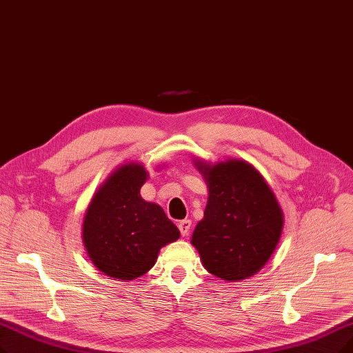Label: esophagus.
<instances>
[{"instance_id":"1","label":"esophagus","mask_w":353,"mask_h":353,"mask_svg":"<svg viewBox=\"0 0 353 353\" xmlns=\"http://www.w3.org/2000/svg\"><path fill=\"white\" fill-rule=\"evenodd\" d=\"M190 228H192V221L185 219V221H180L179 222V229H180V234L183 236H188L190 232Z\"/></svg>"}]
</instances>
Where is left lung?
<instances>
[{"label":"left lung","mask_w":353,"mask_h":353,"mask_svg":"<svg viewBox=\"0 0 353 353\" xmlns=\"http://www.w3.org/2000/svg\"><path fill=\"white\" fill-rule=\"evenodd\" d=\"M209 189L203 219L192 243L203 267L225 281L252 277L283 232V210L264 177L243 160L194 163Z\"/></svg>","instance_id":"1"}]
</instances>
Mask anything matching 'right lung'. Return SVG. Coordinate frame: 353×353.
<instances>
[{"instance_id": "add662e5", "label": "right lung", "mask_w": 353, "mask_h": 353, "mask_svg": "<svg viewBox=\"0 0 353 353\" xmlns=\"http://www.w3.org/2000/svg\"><path fill=\"white\" fill-rule=\"evenodd\" d=\"M147 177L143 164H122L99 186L85 213L82 238L90 261L117 280L145 274L164 245L180 238L164 210L141 197Z\"/></svg>"}]
</instances>
